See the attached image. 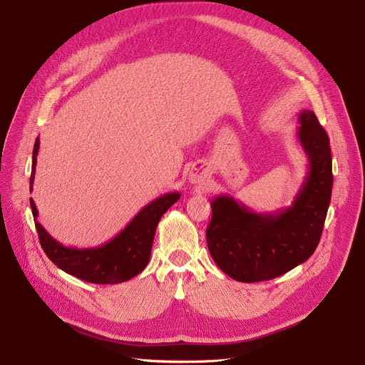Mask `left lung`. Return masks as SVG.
<instances>
[{
  "label": "left lung",
  "mask_w": 365,
  "mask_h": 365,
  "mask_svg": "<svg viewBox=\"0 0 365 365\" xmlns=\"http://www.w3.org/2000/svg\"><path fill=\"white\" fill-rule=\"evenodd\" d=\"M299 124L309 170L289 207L258 214L228 195L211 202L207 248L217 266L234 280L276 279L304 263L319 244L334 182L329 138L314 111L303 110Z\"/></svg>",
  "instance_id": "obj_1"
}]
</instances>
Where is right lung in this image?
Instances as JSON below:
<instances>
[{"label":"right lung","mask_w":365,"mask_h":365,"mask_svg":"<svg viewBox=\"0 0 365 365\" xmlns=\"http://www.w3.org/2000/svg\"><path fill=\"white\" fill-rule=\"evenodd\" d=\"M38 147L40 140L37 137L33 148L30 190H33ZM179 197V192H170L154 199L113 240L92 248L62 245L37 221L38 212L33 199H30V206L41 248L53 264L65 273L89 283L117 284L133 279L148 264L155 228L163 214Z\"/></svg>","instance_id":"add662e5"}]
</instances>
